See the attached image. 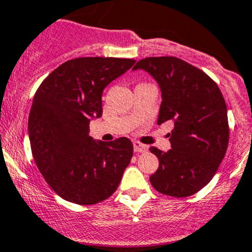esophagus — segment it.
<instances>
[{"mask_svg": "<svg viewBox=\"0 0 252 252\" xmlns=\"http://www.w3.org/2000/svg\"><path fill=\"white\" fill-rule=\"evenodd\" d=\"M134 151L135 152H145L147 150V146L146 145L141 144V142L139 141H134Z\"/></svg>", "mask_w": 252, "mask_h": 252, "instance_id": "esophagus-1", "label": "esophagus"}]
</instances>
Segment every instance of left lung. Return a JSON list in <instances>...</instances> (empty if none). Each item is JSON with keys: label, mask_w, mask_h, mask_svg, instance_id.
<instances>
[{"label": "left lung", "mask_w": 252, "mask_h": 252, "mask_svg": "<svg viewBox=\"0 0 252 252\" xmlns=\"http://www.w3.org/2000/svg\"><path fill=\"white\" fill-rule=\"evenodd\" d=\"M133 69H144L158 84L157 124L174 123L171 150L150 147L159 161L150 182L161 194L190 196L210 183L227 151L229 126L222 93L206 73L177 57H147Z\"/></svg>", "instance_id": "8db88e82"}]
</instances>
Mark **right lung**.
Masks as SVG:
<instances>
[{
    "mask_svg": "<svg viewBox=\"0 0 252 252\" xmlns=\"http://www.w3.org/2000/svg\"><path fill=\"white\" fill-rule=\"evenodd\" d=\"M135 62L74 58L56 68L35 94L28 123L32 157L47 184L67 201H103L130 163L133 144L128 138L96 141L89 131L91 119L102 116L103 89Z\"/></svg>",
    "mask_w": 252,
    "mask_h": 252,
    "instance_id": "obj_1",
    "label": "right lung"
}]
</instances>
